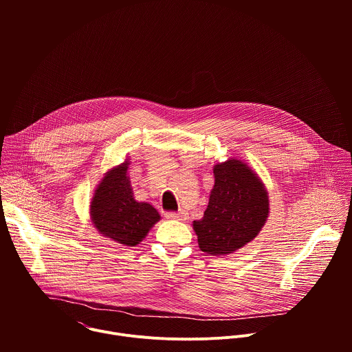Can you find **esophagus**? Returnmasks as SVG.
Returning a JSON list of instances; mask_svg holds the SVG:
<instances>
[{
    "instance_id": "obj_1",
    "label": "esophagus",
    "mask_w": 352,
    "mask_h": 352,
    "mask_svg": "<svg viewBox=\"0 0 352 352\" xmlns=\"http://www.w3.org/2000/svg\"><path fill=\"white\" fill-rule=\"evenodd\" d=\"M167 219H170V220H185L186 219V213H184V212H178V213H175V212H168V213H166L164 214Z\"/></svg>"
}]
</instances>
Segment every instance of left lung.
<instances>
[{
	"instance_id": "1",
	"label": "left lung",
	"mask_w": 352,
	"mask_h": 352,
	"mask_svg": "<svg viewBox=\"0 0 352 352\" xmlns=\"http://www.w3.org/2000/svg\"><path fill=\"white\" fill-rule=\"evenodd\" d=\"M214 185L204 217L193 221L200 250L219 256L234 254L256 238L270 210L261 177L241 159L213 167Z\"/></svg>"
}]
</instances>
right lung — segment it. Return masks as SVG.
Here are the masks:
<instances>
[{"label": "right lung", "mask_w": 352, "mask_h": 352, "mask_svg": "<svg viewBox=\"0 0 352 352\" xmlns=\"http://www.w3.org/2000/svg\"><path fill=\"white\" fill-rule=\"evenodd\" d=\"M128 168L129 159L104 174L90 200V219L103 236L136 246L162 217L152 205L133 197Z\"/></svg>", "instance_id": "obj_1"}]
</instances>
